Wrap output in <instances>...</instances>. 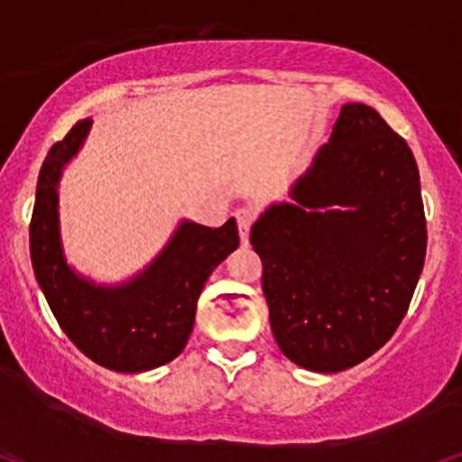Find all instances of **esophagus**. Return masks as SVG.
Listing matches in <instances>:
<instances>
[{
    "label": "esophagus",
    "mask_w": 462,
    "mask_h": 462,
    "mask_svg": "<svg viewBox=\"0 0 462 462\" xmlns=\"http://www.w3.org/2000/svg\"><path fill=\"white\" fill-rule=\"evenodd\" d=\"M236 218H237V231H240V240L244 246H248V236H250V226H253V220H254V212L248 208H240L236 212Z\"/></svg>",
    "instance_id": "34e87169"
}]
</instances>
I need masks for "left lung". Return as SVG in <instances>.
I'll return each mask as SVG.
<instances>
[{
	"instance_id": "8db88e82",
	"label": "left lung",
	"mask_w": 462,
	"mask_h": 462,
	"mask_svg": "<svg viewBox=\"0 0 462 462\" xmlns=\"http://www.w3.org/2000/svg\"><path fill=\"white\" fill-rule=\"evenodd\" d=\"M289 197L250 229L272 332L298 366L340 373L388 343L422 274L418 164L377 111L349 102Z\"/></svg>"
}]
</instances>
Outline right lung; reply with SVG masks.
Here are the masks:
<instances>
[{"label":"right lung","mask_w":462,"mask_h":462,"mask_svg":"<svg viewBox=\"0 0 462 462\" xmlns=\"http://www.w3.org/2000/svg\"><path fill=\"white\" fill-rule=\"evenodd\" d=\"M92 124V117L74 124L40 169L30 225L33 274L60 328L89 360L117 373H145L184 351L205 282L240 246L237 222L229 218L212 229L184 218L161 253L128 281L100 284L79 274L61 244L60 180Z\"/></svg>","instance_id":"right-lung-1"}]
</instances>
